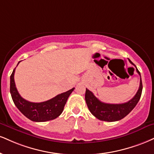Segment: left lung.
Masks as SVG:
<instances>
[{
    "mask_svg": "<svg viewBox=\"0 0 154 154\" xmlns=\"http://www.w3.org/2000/svg\"><path fill=\"white\" fill-rule=\"evenodd\" d=\"M129 62L136 68V72L140 75V86L136 95L131 100L122 104H109L101 102L94 95L91 91L86 88L85 101L90 112L97 119L107 122L118 121L125 118L136 107L141 96L143 85L140 73L136 66L128 59Z\"/></svg>",
    "mask_w": 154,
    "mask_h": 154,
    "instance_id": "obj_1",
    "label": "left lung"
}]
</instances>
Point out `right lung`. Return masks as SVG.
Returning <instances> with one entry per match:
<instances>
[{"label":"right lung","mask_w":154,"mask_h":154,"mask_svg":"<svg viewBox=\"0 0 154 154\" xmlns=\"http://www.w3.org/2000/svg\"><path fill=\"white\" fill-rule=\"evenodd\" d=\"M15 69L16 68L11 75L10 92L15 105L21 111V113L29 120L35 122H45L59 117L64 110L68 97L75 88L59 94L47 101L42 103H31L23 99L18 93L14 81Z\"/></svg>","instance_id":"1"}]
</instances>
